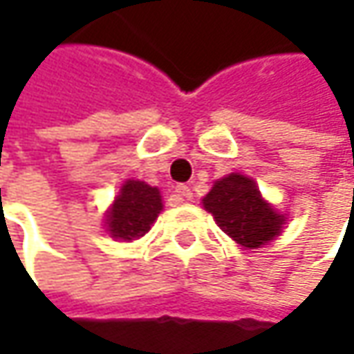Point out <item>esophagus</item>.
<instances>
[{
	"label": "esophagus",
	"mask_w": 354,
	"mask_h": 354,
	"mask_svg": "<svg viewBox=\"0 0 354 354\" xmlns=\"http://www.w3.org/2000/svg\"><path fill=\"white\" fill-rule=\"evenodd\" d=\"M175 193H177V197L181 198V201H191L193 198V191L187 185H177L175 187Z\"/></svg>",
	"instance_id": "obj_1"
}]
</instances>
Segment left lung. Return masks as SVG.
Listing matches in <instances>:
<instances>
[{
  "label": "left lung",
  "mask_w": 354,
  "mask_h": 354,
  "mask_svg": "<svg viewBox=\"0 0 354 354\" xmlns=\"http://www.w3.org/2000/svg\"><path fill=\"white\" fill-rule=\"evenodd\" d=\"M203 207L214 216L221 230L246 250L268 244L286 225V216L266 203L256 181L240 173L214 181L203 198Z\"/></svg>",
  "instance_id": "left-lung-1"
}]
</instances>
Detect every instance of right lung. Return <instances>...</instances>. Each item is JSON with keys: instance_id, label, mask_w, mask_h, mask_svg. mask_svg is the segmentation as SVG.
<instances>
[{"instance_id": "right-lung-1", "label": "right lung", "mask_w": 354, "mask_h": 354, "mask_svg": "<svg viewBox=\"0 0 354 354\" xmlns=\"http://www.w3.org/2000/svg\"><path fill=\"white\" fill-rule=\"evenodd\" d=\"M161 211L163 203L157 187L128 179L122 185L110 211L106 212V230L112 238L126 242L138 240L151 228Z\"/></svg>"}]
</instances>
